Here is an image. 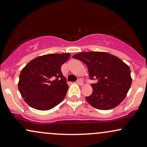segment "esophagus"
I'll list each match as a JSON object with an SVG mask.
<instances>
[{
  "label": "esophagus",
  "mask_w": 147,
  "mask_h": 147,
  "mask_svg": "<svg viewBox=\"0 0 147 147\" xmlns=\"http://www.w3.org/2000/svg\"><path fill=\"white\" fill-rule=\"evenodd\" d=\"M78 84H80V85H83V84H84V82H83V80L82 79H78L77 80V82H76Z\"/></svg>",
  "instance_id": "34e87169"
}]
</instances>
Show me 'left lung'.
Returning <instances> with one entry per match:
<instances>
[{
  "instance_id": "obj_1",
  "label": "left lung",
  "mask_w": 147,
  "mask_h": 147,
  "mask_svg": "<svg viewBox=\"0 0 147 147\" xmlns=\"http://www.w3.org/2000/svg\"><path fill=\"white\" fill-rule=\"evenodd\" d=\"M87 66L93 93L86 100L94 108L107 110L122 102L131 84L130 69L122 60L108 52H86L74 55Z\"/></svg>"
}]
</instances>
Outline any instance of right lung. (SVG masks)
Here are the masks:
<instances>
[{
  "label": "right lung",
  "mask_w": 147,
  "mask_h": 147,
  "mask_svg": "<svg viewBox=\"0 0 147 147\" xmlns=\"http://www.w3.org/2000/svg\"><path fill=\"white\" fill-rule=\"evenodd\" d=\"M69 57V53L46 54L23 68L18 89L26 104L36 110H48L63 100L68 85L61 68Z\"/></svg>",
  "instance_id": "1"
}]
</instances>
